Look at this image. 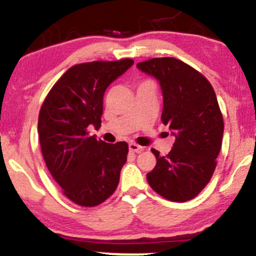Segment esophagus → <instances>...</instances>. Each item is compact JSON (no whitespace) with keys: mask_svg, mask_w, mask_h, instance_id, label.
<instances>
[{"mask_svg":"<svg viewBox=\"0 0 256 256\" xmlns=\"http://www.w3.org/2000/svg\"><path fill=\"white\" fill-rule=\"evenodd\" d=\"M128 150H130V152H141L142 147L131 142V144H128Z\"/></svg>","mask_w":256,"mask_h":256,"instance_id":"34e87169","label":"esophagus"}]
</instances>
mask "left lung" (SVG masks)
Listing matches in <instances>:
<instances>
[{
  "instance_id": "8db88e82",
  "label": "left lung",
  "mask_w": 256,
  "mask_h": 256,
  "mask_svg": "<svg viewBox=\"0 0 256 256\" xmlns=\"http://www.w3.org/2000/svg\"><path fill=\"white\" fill-rule=\"evenodd\" d=\"M137 68L160 82V120L176 138L166 156L152 148L157 164L147 182L166 200H192L211 179L222 146L224 125L216 93L200 72L174 58H152Z\"/></svg>"
}]
</instances>
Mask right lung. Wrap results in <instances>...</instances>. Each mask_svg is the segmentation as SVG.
Masks as SVG:
<instances>
[{"mask_svg": "<svg viewBox=\"0 0 256 256\" xmlns=\"http://www.w3.org/2000/svg\"><path fill=\"white\" fill-rule=\"evenodd\" d=\"M132 64L131 58L74 64L51 88L40 109L42 157L62 192L80 206L99 205L119 184L128 144L98 141L88 128L100 126L106 88Z\"/></svg>", "mask_w": 256, "mask_h": 256, "instance_id": "1", "label": "right lung"}]
</instances>
